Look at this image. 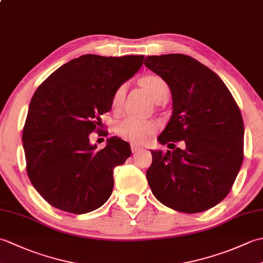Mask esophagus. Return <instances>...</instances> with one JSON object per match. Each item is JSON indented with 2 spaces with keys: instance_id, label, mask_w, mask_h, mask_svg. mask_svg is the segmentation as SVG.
I'll return each instance as SVG.
<instances>
[{
  "instance_id": "1",
  "label": "esophagus",
  "mask_w": 263,
  "mask_h": 263,
  "mask_svg": "<svg viewBox=\"0 0 263 263\" xmlns=\"http://www.w3.org/2000/svg\"><path fill=\"white\" fill-rule=\"evenodd\" d=\"M131 150H132V153L135 154V153H137V152H139V150H141V147H139V146H137V144H131Z\"/></svg>"
}]
</instances>
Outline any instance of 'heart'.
<instances>
[{
	"instance_id": "heart-1",
	"label": "heart",
	"mask_w": 263,
	"mask_h": 263,
	"mask_svg": "<svg viewBox=\"0 0 263 263\" xmlns=\"http://www.w3.org/2000/svg\"><path fill=\"white\" fill-rule=\"evenodd\" d=\"M142 86L156 103L166 100L170 95V88L163 78L156 74L144 76L141 79ZM126 86L121 85L111 96V108L119 110L125 97ZM158 130V124L154 121L138 120L135 117H125L115 124V133L132 143L141 144L147 142Z\"/></svg>"
}]
</instances>
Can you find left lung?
<instances>
[{
    "mask_svg": "<svg viewBox=\"0 0 263 263\" xmlns=\"http://www.w3.org/2000/svg\"><path fill=\"white\" fill-rule=\"evenodd\" d=\"M144 65L163 78L173 96V115L158 140L174 148L175 142H185L184 150L152 152L149 186L172 209L208 210L231 192L242 166L241 110L224 81L191 57L154 55Z\"/></svg>",
    "mask_w": 263,
    "mask_h": 263,
    "instance_id": "left-lung-1",
    "label": "left lung"
}]
</instances>
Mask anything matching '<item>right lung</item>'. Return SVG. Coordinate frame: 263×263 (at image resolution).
<instances>
[{
    "instance_id": "1",
    "label": "right lung",
    "mask_w": 263,
    "mask_h": 263,
    "mask_svg": "<svg viewBox=\"0 0 263 263\" xmlns=\"http://www.w3.org/2000/svg\"><path fill=\"white\" fill-rule=\"evenodd\" d=\"M143 55L106 58L86 54L49 76L33 93L22 131L26 170L47 202L70 214L96 210L110 197L113 171L131 156L130 144L108 139L104 149L89 143L111 96L136 73Z\"/></svg>"
}]
</instances>
